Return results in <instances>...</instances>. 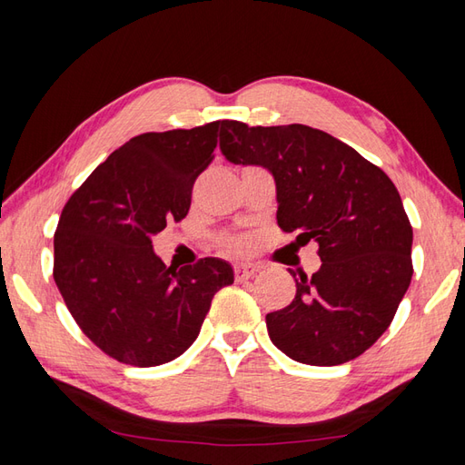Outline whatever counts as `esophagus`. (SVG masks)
Segmentation results:
<instances>
[{
    "mask_svg": "<svg viewBox=\"0 0 465 465\" xmlns=\"http://www.w3.org/2000/svg\"><path fill=\"white\" fill-rule=\"evenodd\" d=\"M260 272V265H255V263H238L235 265V270H233V275H235V280L238 282H245V280H250V278H253L255 273Z\"/></svg>",
    "mask_w": 465,
    "mask_h": 465,
    "instance_id": "esophagus-1",
    "label": "esophagus"
}]
</instances>
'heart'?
Here are the masks:
<instances>
[{
	"label": "heart",
	"mask_w": 465,
	"mask_h": 465,
	"mask_svg": "<svg viewBox=\"0 0 465 465\" xmlns=\"http://www.w3.org/2000/svg\"><path fill=\"white\" fill-rule=\"evenodd\" d=\"M225 243H227V248H232V250H243V248H245V242H243V240H240V238L227 240Z\"/></svg>",
	"instance_id": "heart-1"
}]
</instances>
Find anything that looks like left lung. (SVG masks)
<instances>
[{
    "instance_id": "8db88e82",
    "label": "left lung",
    "mask_w": 465,
    "mask_h": 465,
    "mask_svg": "<svg viewBox=\"0 0 465 465\" xmlns=\"http://www.w3.org/2000/svg\"><path fill=\"white\" fill-rule=\"evenodd\" d=\"M220 145L230 162L273 173L283 233L318 242L322 268L300 273L293 302L265 315L272 341L310 365L355 360L390 328L411 282L413 232L396 185L310 125L225 120Z\"/></svg>"
}]
</instances>
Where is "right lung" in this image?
Segmentation results:
<instances>
[{"instance_id":"1","label":"right lung","mask_w":465,"mask_h":465,"mask_svg":"<svg viewBox=\"0 0 465 465\" xmlns=\"http://www.w3.org/2000/svg\"><path fill=\"white\" fill-rule=\"evenodd\" d=\"M222 125L132 137L64 205L54 280L80 330L117 361L152 368L175 360L195 341L213 295L233 283L222 260L173 270L152 248V235L190 212Z\"/></svg>"}]
</instances>
